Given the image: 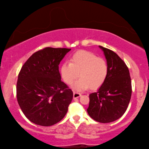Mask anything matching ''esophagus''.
Returning <instances> with one entry per match:
<instances>
[{
  "label": "esophagus",
  "instance_id": "1",
  "mask_svg": "<svg viewBox=\"0 0 149 149\" xmlns=\"http://www.w3.org/2000/svg\"><path fill=\"white\" fill-rule=\"evenodd\" d=\"M81 96V94L80 93H78V92H75V91H74L73 92V99H77L79 97Z\"/></svg>",
  "mask_w": 149,
  "mask_h": 149
}]
</instances>
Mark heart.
Here are the masks:
<instances>
[{
	"label": "heart",
	"mask_w": 149,
	"mask_h": 149,
	"mask_svg": "<svg viewBox=\"0 0 149 149\" xmlns=\"http://www.w3.org/2000/svg\"><path fill=\"white\" fill-rule=\"evenodd\" d=\"M109 68L106 61L97 58L92 53L87 51H79L70 57V63L65 62L61 66L60 73L66 84L72 85L75 91H84L99 88L107 79Z\"/></svg>",
	"instance_id": "heart-1"
}]
</instances>
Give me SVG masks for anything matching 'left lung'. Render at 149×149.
I'll list each match as a JSON object with an SVG mask.
<instances>
[{"label":"left lung","instance_id":"1","mask_svg":"<svg viewBox=\"0 0 149 149\" xmlns=\"http://www.w3.org/2000/svg\"><path fill=\"white\" fill-rule=\"evenodd\" d=\"M104 55L109 72L104 83L96 92L89 94L87 113L100 123H111L122 116L132 95L130 72L125 62L113 51L99 46Z\"/></svg>","mask_w":149,"mask_h":149}]
</instances>
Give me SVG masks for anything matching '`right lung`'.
Masks as SVG:
<instances>
[{
  "label": "right lung",
  "instance_id": "right-lung-1",
  "mask_svg": "<svg viewBox=\"0 0 149 149\" xmlns=\"http://www.w3.org/2000/svg\"><path fill=\"white\" fill-rule=\"evenodd\" d=\"M70 50L45 48L32 54L22 66L17 99L24 115L33 123L53 125L67 113L73 93L61 81L59 64Z\"/></svg>",
  "mask_w": 149,
  "mask_h": 149
}]
</instances>
